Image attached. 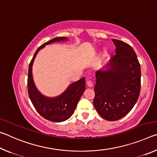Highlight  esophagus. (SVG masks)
I'll list each match as a JSON object with an SVG mask.
<instances>
[{"label":"esophagus","mask_w":157,"mask_h":157,"mask_svg":"<svg viewBox=\"0 0 157 157\" xmlns=\"http://www.w3.org/2000/svg\"><path fill=\"white\" fill-rule=\"evenodd\" d=\"M86 84L89 87H92L94 86V84H93V82L91 80H86Z\"/></svg>","instance_id":"obj_1"}]
</instances>
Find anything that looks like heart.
<instances>
[{
	"instance_id": "1",
	"label": "heart",
	"mask_w": 157,
	"mask_h": 157,
	"mask_svg": "<svg viewBox=\"0 0 157 157\" xmlns=\"http://www.w3.org/2000/svg\"><path fill=\"white\" fill-rule=\"evenodd\" d=\"M107 55H108V51L107 50H105L104 52H103V57H107Z\"/></svg>"
}]
</instances>
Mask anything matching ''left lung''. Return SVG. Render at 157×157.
Segmentation results:
<instances>
[{
    "label": "left lung",
    "mask_w": 157,
    "mask_h": 157,
    "mask_svg": "<svg viewBox=\"0 0 157 157\" xmlns=\"http://www.w3.org/2000/svg\"><path fill=\"white\" fill-rule=\"evenodd\" d=\"M116 47L106 70L95 73L94 105L107 121L125 116L139 99L140 91V66L136 52L124 41L112 39Z\"/></svg>",
    "instance_id": "left-lung-1"
}]
</instances>
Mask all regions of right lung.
I'll list each match as a JSON object with an SVG mask.
<instances>
[{
    "mask_svg": "<svg viewBox=\"0 0 157 157\" xmlns=\"http://www.w3.org/2000/svg\"><path fill=\"white\" fill-rule=\"evenodd\" d=\"M66 37H57L42 44L34 53L29 65L28 75V91L30 99L40 115L50 121L59 123L66 121L73 115L77 105L85 90V78L73 82L62 95L55 98H48L42 95L34 85L32 66L38 52L46 46L55 41H66Z\"/></svg>",
    "mask_w": 157,
    "mask_h": 157,
    "instance_id": "1",
    "label": "right lung"
}]
</instances>
